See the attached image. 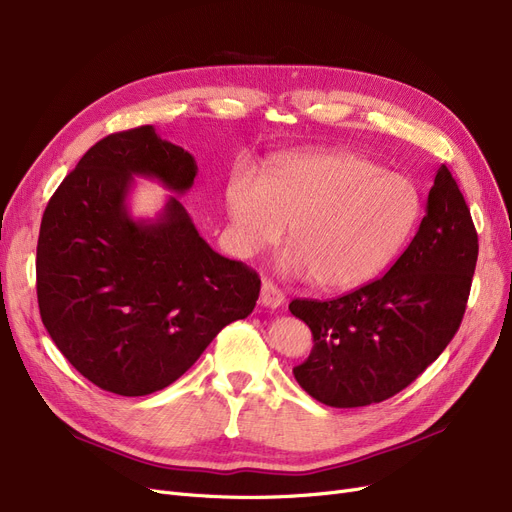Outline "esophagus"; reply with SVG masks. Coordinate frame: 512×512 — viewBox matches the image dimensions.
<instances>
[{
  "mask_svg": "<svg viewBox=\"0 0 512 512\" xmlns=\"http://www.w3.org/2000/svg\"><path fill=\"white\" fill-rule=\"evenodd\" d=\"M259 303L263 305V307H278V305H282L284 303V293L280 291V288L272 282V280H268V278H263V282H261V297H259Z\"/></svg>",
  "mask_w": 512,
  "mask_h": 512,
  "instance_id": "34e87169",
  "label": "esophagus"
}]
</instances>
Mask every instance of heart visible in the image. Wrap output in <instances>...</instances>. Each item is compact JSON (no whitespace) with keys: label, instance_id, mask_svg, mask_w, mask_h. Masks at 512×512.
Segmentation results:
<instances>
[{"label":"heart","instance_id":"b5f03b06","mask_svg":"<svg viewBox=\"0 0 512 512\" xmlns=\"http://www.w3.org/2000/svg\"><path fill=\"white\" fill-rule=\"evenodd\" d=\"M232 242L240 255L274 247L291 228L282 268L328 291L366 284L406 247L422 211L406 175L360 154L307 152L274 163L263 182L240 173L228 186Z\"/></svg>","mask_w":512,"mask_h":512}]
</instances>
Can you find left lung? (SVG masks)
Wrapping results in <instances>:
<instances>
[{"label":"left lung","instance_id":"1","mask_svg":"<svg viewBox=\"0 0 512 512\" xmlns=\"http://www.w3.org/2000/svg\"><path fill=\"white\" fill-rule=\"evenodd\" d=\"M477 230L450 169H437L408 249L374 282L330 301L295 299L314 337L297 383L332 408L379 404L406 389L448 347L477 265Z\"/></svg>","mask_w":512,"mask_h":512}]
</instances>
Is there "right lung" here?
I'll use <instances>...</instances> for the list:
<instances>
[{
  "label": "right lung",
  "mask_w": 512,
  "mask_h": 512,
  "mask_svg": "<svg viewBox=\"0 0 512 512\" xmlns=\"http://www.w3.org/2000/svg\"><path fill=\"white\" fill-rule=\"evenodd\" d=\"M188 150L152 125L110 133L64 177L41 219L37 301L60 353L104 391H161L201 358L217 332L247 318L261 280L215 253L169 196L154 219H133V177L184 194Z\"/></svg>",
  "instance_id": "1"
}]
</instances>
